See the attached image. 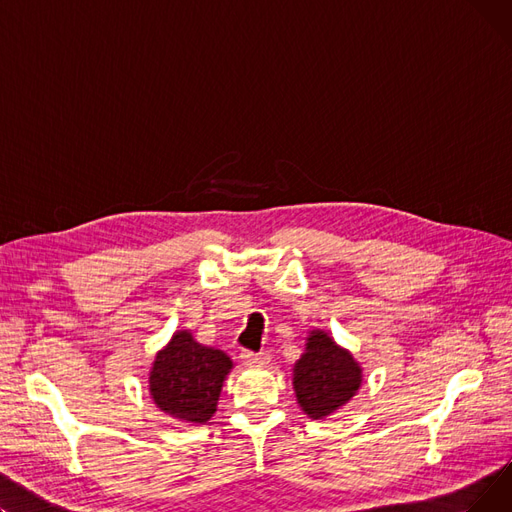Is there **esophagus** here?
Returning a JSON list of instances; mask_svg holds the SVG:
<instances>
[{"label":"esophagus","instance_id":"obj_1","mask_svg":"<svg viewBox=\"0 0 512 512\" xmlns=\"http://www.w3.org/2000/svg\"><path fill=\"white\" fill-rule=\"evenodd\" d=\"M240 357H242V363L249 365V367H263V365L270 363V355H267V353H249V351H245Z\"/></svg>","mask_w":512,"mask_h":512}]
</instances>
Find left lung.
<instances>
[{"mask_svg": "<svg viewBox=\"0 0 512 512\" xmlns=\"http://www.w3.org/2000/svg\"><path fill=\"white\" fill-rule=\"evenodd\" d=\"M363 386V367L326 330H311L305 353L292 367V388L309 419H326L351 402Z\"/></svg>", "mask_w": 512, "mask_h": 512, "instance_id": "obj_1", "label": "left lung"}]
</instances>
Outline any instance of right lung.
I'll use <instances>...</instances> for the list:
<instances>
[{"label": "right lung", "instance_id": "obj_1", "mask_svg": "<svg viewBox=\"0 0 512 512\" xmlns=\"http://www.w3.org/2000/svg\"><path fill=\"white\" fill-rule=\"evenodd\" d=\"M232 367V359L220 348L197 342L191 330H176L149 367V396L168 417L205 425L218 411Z\"/></svg>", "mask_w": 512, "mask_h": 512}]
</instances>
